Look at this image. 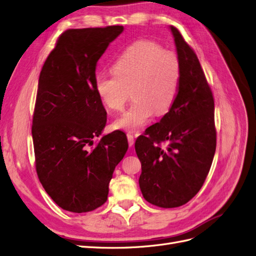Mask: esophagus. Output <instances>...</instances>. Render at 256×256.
Segmentation results:
<instances>
[{"label":"esophagus","mask_w":256,"mask_h":256,"mask_svg":"<svg viewBox=\"0 0 256 256\" xmlns=\"http://www.w3.org/2000/svg\"><path fill=\"white\" fill-rule=\"evenodd\" d=\"M127 138H128V144H129V146H130V147L134 146V136H132V134H127Z\"/></svg>","instance_id":"1"}]
</instances>
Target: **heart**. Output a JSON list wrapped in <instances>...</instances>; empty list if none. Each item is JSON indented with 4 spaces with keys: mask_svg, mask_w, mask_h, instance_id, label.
<instances>
[{
    "mask_svg": "<svg viewBox=\"0 0 256 256\" xmlns=\"http://www.w3.org/2000/svg\"><path fill=\"white\" fill-rule=\"evenodd\" d=\"M113 75L95 77V91L106 108L122 111L130 98L129 109L113 122L114 128L136 132L154 114L168 112L177 98L181 68L174 52L152 41L132 44L112 66Z\"/></svg>",
    "mask_w": 256,
    "mask_h": 256,
    "instance_id": "heart-1",
    "label": "heart"
}]
</instances>
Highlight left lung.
I'll return each mask as SVG.
<instances>
[{
  "mask_svg": "<svg viewBox=\"0 0 256 256\" xmlns=\"http://www.w3.org/2000/svg\"><path fill=\"white\" fill-rule=\"evenodd\" d=\"M181 68L177 98L170 110L136 140L142 164L138 183L154 206L170 208L200 190L216 150L214 98L195 52L170 26ZM166 142L165 148L160 143Z\"/></svg>",
  "mask_w": 256,
  "mask_h": 256,
  "instance_id": "obj_1",
  "label": "left lung"
}]
</instances>
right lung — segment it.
Here are the masks:
<instances>
[{"label": "right lung", "mask_w": 256, "mask_h": 256, "mask_svg": "<svg viewBox=\"0 0 256 256\" xmlns=\"http://www.w3.org/2000/svg\"><path fill=\"white\" fill-rule=\"evenodd\" d=\"M124 30L120 25L68 30L44 62L32 134L36 170L55 204L86 213L102 206L128 142L120 130L98 138L107 122L95 91L98 59Z\"/></svg>", "instance_id": "right-lung-1"}]
</instances>
